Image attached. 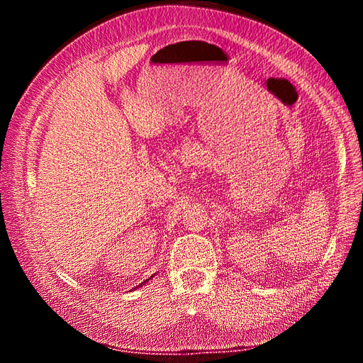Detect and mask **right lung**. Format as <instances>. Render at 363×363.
<instances>
[{"mask_svg": "<svg viewBox=\"0 0 363 363\" xmlns=\"http://www.w3.org/2000/svg\"><path fill=\"white\" fill-rule=\"evenodd\" d=\"M147 280H149V279H146V282H147ZM140 285H143V284H140Z\"/></svg>", "mask_w": 363, "mask_h": 363, "instance_id": "right-lung-1", "label": "right lung"}]
</instances>
